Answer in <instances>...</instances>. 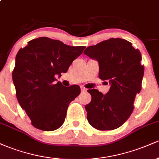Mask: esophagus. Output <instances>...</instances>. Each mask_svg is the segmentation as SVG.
Wrapping results in <instances>:
<instances>
[{"label": "esophagus", "instance_id": "esophagus-1", "mask_svg": "<svg viewBox=\"0 0 159 159\" xmlns=\"http://www.w3.org/2000/svg\"><path fill=\"white\" fill-rule=\"evenodd\" d=\"M81 92H86V91H87V89H86L84 87H83V86H81Z\"/></svg>", "mask_w": 159, "mask_h": 159}]
</instances>
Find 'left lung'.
I'll use <instances>...</instances> for the list:
<instances>
[{"instance_id":"8db88e82","label":"left lung","mask_w":159,"mask_h":159,"mask_svg":"<svg viewBox=\"0 0 159 159\" xmlns=\"http://www.w3.org/2000/svg\"><path fill=\"white\" fill-rule=\"evenodd\" d=\"M84 53L97 60L98 77L111 84L105 95L96 89L87 90L92 96L85 106L87 120L98 130L117 129L131 116L136 95L141 90L144 73L141 54L132 43L120 38L91 45Z\"/></svg>"}]
</instances>
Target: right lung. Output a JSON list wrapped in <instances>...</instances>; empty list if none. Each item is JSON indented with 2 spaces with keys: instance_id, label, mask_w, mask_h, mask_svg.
Returning a JSON list of instances; mask_svg holds the SVG:
<instances>
[{
  "instance_id": "obj_1",
  "label": "right lung",
  "mask_w": 159,
  "mask_h": 159,
  "mask_svg": "<svg viewBox=\"0 0 159 159\" xmlns=\"http://www.w3.org/2000/svg\"><path fill=\"white\" fill-rule=\"evenodd\" d=\"M16 54L12 81L16 97L36 129L54 131L63 125L69 103L81 93L78 85L66 87L56 75L66 72L85 46H70L59 40L39 37Z\"/></svg>"
}]
</instances>
